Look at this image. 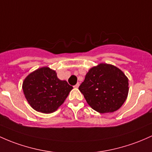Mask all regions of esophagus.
<instances>
[{
  "instance_id": "1",
  "label": "esophagus",
  "mask_w": 152,
  "mask_h": 152,
  "mask_svg": "<svg viewBox=\"0 0 152 152\" xmlns=\"http://www.w3.org/2000/svg\"><path fill=\"white\" fill-rule=\"evenodd\" d=\"M79 83H77V84L75 85V86H73V87H74V88H79Z\"/></svg>"
}]
</instances>
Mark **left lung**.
<instances>
[{"instance_id": "left-lung-1", "label": "left lung", "mask_w": 152, "mask_h": 152, "mask_svg": "<svg viewBox=\"0 0 152 152\" xmlns=\"http://www.w3.org/2000/svg\"><path fill=\"white\" fill-rule=\"evenodd\" d=\"M79 89L93 110L99 113H113L127 99L128 79L118 68L100 63L89 69Z\"/></svg>"}]
</instances>
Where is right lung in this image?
<instances>
[{
  "instance_id": "obj_1",
  "label": "right lung",
  "mask_w": 152,
  "mask_h": 152,
  "mask_svg": "<svg viewBox=\"0 0 152 152\" xmlns=\"http://www.w3.org/2000/svg\"><path fill=\"white\" fill-rule=\"evenodd\" d=\"M22 89L30 106L36 111L48 114L57 110L73 86L58 79L55 71L42 67L26 76Z\"/></svg>"
}]
</instances>
